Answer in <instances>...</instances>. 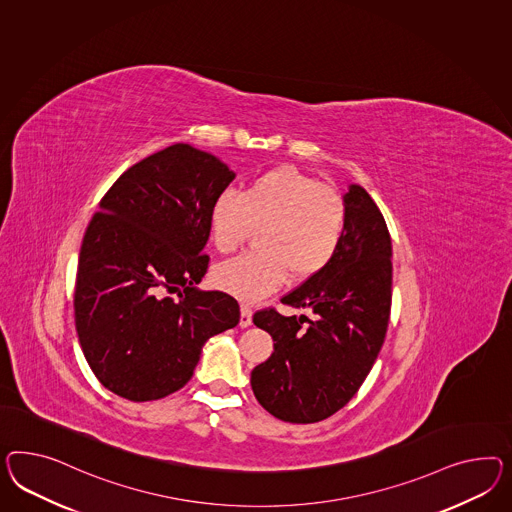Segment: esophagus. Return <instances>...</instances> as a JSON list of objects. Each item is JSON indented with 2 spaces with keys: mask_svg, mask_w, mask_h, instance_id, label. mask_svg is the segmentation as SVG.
<instances>
[{
  "mask_svg": "<svg viewBox=\"0 0 512 512\" xmlns=\"http://www.w3.org/2000/svg\"><path fill=\"white\" fill-rule=\"evenodd\" d=\"M251 317H253L251 305H240V326H242V328H248L249 324H251Z\"/></svg>",
  "mask_w": 512,
  "mask_h": 512,
  "instance_id": "1",
  "label": "esophagus"
}]
</instances>
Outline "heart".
I'll list each match as a JSON object with an SVG mask.
<instances>
[{
    "mask_svg": "<svg viewBox=\"0 0 512 512\" xmlns=\"http://www.w3.org/2000/svg\"><path fill=\"white\" fill-rule=\"evenodd\" d=\"M253 225H261L259 248L212 272L221 291L246 302L279 289L289 272L305 279L332 263L345 238V199L294 167H277L249 180L240 194L216 195L208 210L210 240L220 253L235 251Z\"/></svg>",
    "mask_w": 512,
    "mask_h": 512,
    "instance_id": "b5f03b06",
    "label": "heart"
}]
</instances>
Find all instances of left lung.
<instances>
[{
	"label": "left lung",
	"mask_w": 512,
	"mask_h": 512,
	"mask_svg": "<svg viewBox=\"0 0 512 512\" xmlns=\"http://www.w3.org/2000/svg\"><path fill=\"white\" fill-rule=\"evenodd\" d=\"M343 244L322 272L285 294L281 304L313 318L283 317L274 307L253 315L274 352L251 371L266 412L289 423H317L350 401L386 339L391 311V238L371 195L350 184Z\"/></svg>",
	"instance_id": "1"
}]
</instances>
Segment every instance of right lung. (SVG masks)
Instances as JSON below:
<instances>
[{
  "instance_id": "1",
  "label": "right lung",
  "mask_w": 512,
  "mask_h": 512,
  "mask_svg": "<svg viewBox=\"0 0 512 512\" xmlns=\"http://www.w3.org/2000/svg\"><path fill=\"white\" fill-rule=\"evenodd\" d=\"M235 173L175 143L128 167L83 235L74 320L100 384L134 402L179 391L212 335L235 328L233 296L199 291L208 210Z\"/></svg>"
}]
</instances>
